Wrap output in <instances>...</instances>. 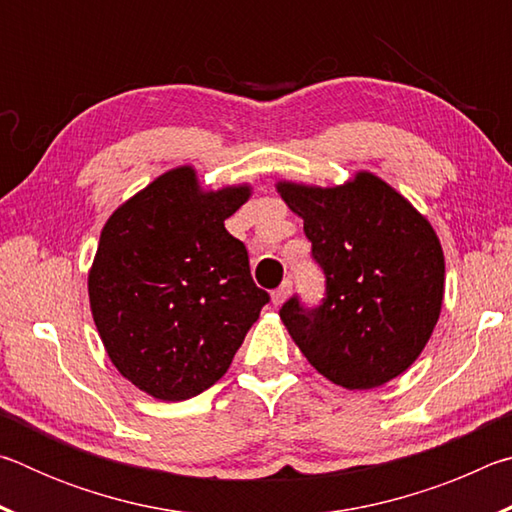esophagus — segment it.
Here are the masks:
<instances>
[{"label":"esophagus","mask_w":512,"mask_h":512,"mask_svg":"<svg viewBox=\"0 0 512 512\" xmlns=\"http://www.w3.org/2000/svg\"><path fill=\"white\" fill-rule=\"evenodd\" d=\"M289 293H291V280H284L280 287H277L275 291H273V305L275 307H280L284 300L289 298Z\"/></svg>","instance_id":"esophagus-1"}]
</instances>
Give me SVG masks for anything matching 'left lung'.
Here are the masks:
<instances>
[{
  "label": "left lung",
  "instance_id": "left-lung-1",
  "mask_svg": "<svg viewBox=\"0 0 512 512\" xmlns=\"http://www.w3.org/2000/svg\"><path fill=\"white\" fill-rule=\"evenodd\" d=\"M305 219L311 259L325 296L305 305L298 293L280 316L320 375L350 388H375L418 359L438 323L445 257L436 232L372 173L345 187L277 185Z\"/></svg>",
  "mask_w": 512,
  "mask_h": 512
}]
</instances>
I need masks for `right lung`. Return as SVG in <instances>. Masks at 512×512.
I'll return each instance as SVG.
<instances>
[{"instance_id":"right-lung-1","label":"right lung","mask_w":512,"mask_h":512,"mask_svg":"<svg viewBox=\"0 0 512 512\" xmlns=\"http://www.w3.org/2000/svg\"><path fill=\"white\" fill-rule=\"evenodd\" d=\"M248 187L198 192L189 167L164 173L103 225L90 307L108 357L158 400H189L230 368L271 296L225 219Z\"/></svg>"}]
</instances>
